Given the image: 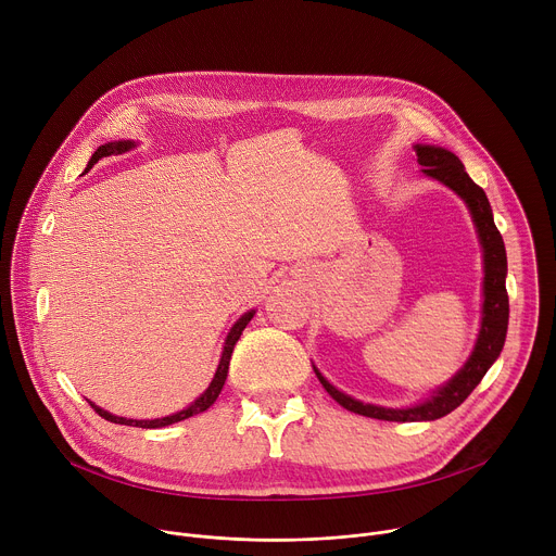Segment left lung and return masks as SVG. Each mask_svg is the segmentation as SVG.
<instances>
[{
	"label": "left lung",
	"mask_w": 556,
	"mask_h": 556,
	"mask_svg": "<svg viewBox=\"0 0 556 556\" xmlns=\"http://www.w3.org/2000/svg\"><path fill=\"white\" fill-rule=\"evenodd\" d=\"M414 149L418 155V163L425 167L422 174L433 180H440L451 191H455L466 202L470 217L475 222V228H478L480 244L484 249L482 328H480L478 343H475V350H472L470 358L464 363V367L446 384L435 389L431 399H427L425 403H418L416 407L389 409V407L361 403V401L352 399V395L339 391L334 384H330L321 376V371L314 367V371H316V376H319L326 391L341 407H345L348 412H354L358 416L389 420V422L438 420V418L451 414L453 409H457L468 399L470 391L480 384V380L491 369V365L497 361V356L504 348V341H506V330H508L506 249H504L502 235L495 226L493 208H491V202H489L484 189L468 178L462 161L453 151H448L444 147H435V144H416Z\"/></svg>",
	"instance_id": "1"
}]
</instances>
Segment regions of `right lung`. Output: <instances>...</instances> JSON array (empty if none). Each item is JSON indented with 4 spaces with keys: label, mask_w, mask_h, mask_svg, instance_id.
<instances>
[{
    "label": "right lung",
    "mask_w": 556,
    "mask_h": 556,
    "mask_svg": "<svg viewBox=\"0 0 556 556\" xmlns=\"http://www.w3.org/2000/svg\"><path fill=\"white\" fill-rule=\"evenodd\" d=\"M131 147H134L131 140H118V142H105V144H101V147L92 153L90 163H88V169H90L92 165H97V163L101 161V157H108V155H112V153H123V151H127V149H131ZM253 316H255V309L242 314L240 319H237V324L230 328V332H228V337H226V341H224L222 358H219V365H217V371H215L211 384L206 387V391L200 395V399H198L195 403H191L187 409H182V412H178V414H174V416L153 418V420L121 418V416H114V414H110V412L97 407L94 403H90L92 409H94L101 418H105V420H110V422H114V425H127V427H138V429H161V427H169V425H174V422H180V420H187V418H191V416H195V414L206 412V409L217 401V395H219V391H222V387H224V380H226V374H228V363H230L232 348H235L237 341H240L244 328L249 326V321L253 319Z\"/></svg>",
    "instance_id": "add662e5"
}]
</instances>
